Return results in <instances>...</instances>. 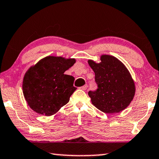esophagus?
<instances>
[{"instance_id": "1", "label": "esophagus", "mask_w": 159, "mask_h": 159, "mask_svg": "<svg viewBox=\"0 0 159 159\" xmlns=\"http://www.w3.org/2000/svg\"><path fill=\"white\" fill-rule=\"evenodd\" d=\"M87 88V84H85V85H84V86L80 87V89H82V90H86Z\"/></svg>"}]
</instances>
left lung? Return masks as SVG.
I'll return each mask as SVG.
<instances>
[{"mask_svg":"<svg viewBox=\"0 0 159 159\" xmlns=\"http://www.w3.org/2000/svg\"><path fill=\"white\" fill-rule=\"evenodd\" d=\"M95 75L98 89L88 95L93 105L105 113H116L125 109L134 98V81L126 66L110 55H102L100 62L88 60Z\"/></svg>","mask_w":159,"mask_h":159,"instance_id":"left-lung-1","label":"left lung"}]
</instances>
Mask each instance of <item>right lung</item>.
<instances>
[{
  "mask_svg": "<svg viewBox=\"0 0 159 159\" xmlns=\"http://www.w3.org/2000/svg\"><path fill=\"white\" fill-rule=\"evenodd\" d=\"M75 59L49 56L30 67L23 80V93L27 104L40 115H54L70 101L76 90L75 78L64 75Z\"/></svg>",
  "mask_w": 159,
  "mask_h": 159,
  "instance_id": "1",
  "label": "right lung"
}]
</instances>
